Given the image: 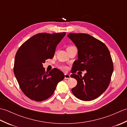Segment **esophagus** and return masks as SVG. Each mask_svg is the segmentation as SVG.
Returning a JSON list of instances; mask_svg holds the SVG:
<instances>
[{"mask_svg": "<svg viewBox=\"0 0 127 127\" xmlns=\"http://www.w3.org/2000/svg\"><path fill=\"white\" fill-rule=\"evenodd\" d=\"M70 76L69 74H64V78H65V79H70Z\"/></svg>", "mask_w": 127, "mask_h": 127, "instance_id": "esophagus-1", "label": "esophagus"}]
</instances>
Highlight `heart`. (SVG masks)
Listing matches in <instances>:
<instances>
[{"mask_svg": "<svg viewBox=\"0 0 127 127\" xmlns=\"http://www.w3.org/2000/svg\"><path fill=\"white\" fill-rule=\"evenodd\" d=\"M59 68H60V69L62 70H65L67 69V67L65 65H61L60 66H59Z\"/></svg>", "mask_w": 127, "mask_h": 127, "instance_id": "b5f03b06", "label": "heart"}]
</instances>
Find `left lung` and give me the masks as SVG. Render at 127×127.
<instances>
[{
	"instance_id": "obj_1",
	"label": "left lung",
	"mask_w": 127,
	"mask_h": 127,
	"mask_svg": "<svg viewBox=\"0 0 127 127\" xmlns=\"http://www.w3.org/2000/svg\"><path fill=\"white\" fill-rule=\"evenodd\" d=\"M68 37L78 50V59L70 75L77 83L71 91L81 100H92L106 91L111 81L114 65L110 51L103 42L89 34L69 33ZM84 70L87 72L83 77L74 74Z\"/></svg>"
}]
</instances>
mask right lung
<instances>
[{"label":"right lung","instance_id":"right-lung-1","mask_svg":"<svg viewBox=\"0 0 127 127\" xmlns=\"http://www.w3.org/2000/svg\"><path fill=\"white\" fill-rule=\"evenodd\" d=\"M65 34H37L24 42L16 53L13 72L21 90L31 99L46 100L64 79L60 70L54 68L46 72L42 64L53 57L57 46Z\"/></svg>","mask_w":127,"mask_h":127}]
</instances>
